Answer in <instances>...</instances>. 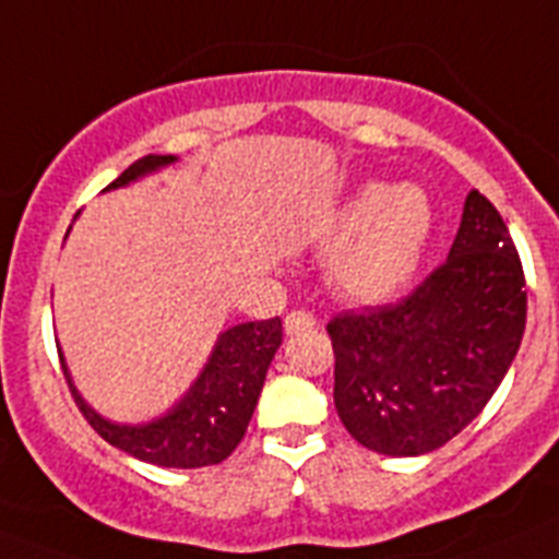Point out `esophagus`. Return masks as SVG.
<instances>
[{"instance_id": "obj_1", "label": "esophagus", "mask_w": 559, "mask_h": 559, "mask_svg": "<svg viewBox=\"0 0 559 559\" xmlns=\"http://www.w3.org/2000/svg\"><path fill=\"white\" fill-rule=\"evenodd\" d=\"M310 328H316V316L310 313V310H290V313L285 316V330H288V333H302V330Z\"/></svg>"}]
</instances>
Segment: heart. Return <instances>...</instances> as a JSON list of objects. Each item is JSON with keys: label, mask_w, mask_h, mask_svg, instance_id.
Wrapping results in <instances>:
<instances>
[{"label": "heart", "mask_w": 559, "mask_h": 559, "mask_svg": "<svg viewBox=\"0 0 559 559\" xmlns=\"http://www.w3.org/2000/svg\"><path fill=\"white\" fill-rule=\"evenodd\" d=\"M433 210L419 187L367 185L355 192L335 221L341 246L333 257V280L349 299L383 302L417 274Z\"/></svg>", "instance_id": "b5f03b06"}]
</instances>
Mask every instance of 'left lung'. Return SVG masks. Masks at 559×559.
I'll use <instances>...</instances> for the list:
<instances>
[{"label": "left lung", "mask_w": 559, "mask_h": 559, "mask_svg": "<svg viewBox=\"0 0 559 559\" xmlns=\"http://www.w3.org/2000/svg\"><path fill=\"white\" fill-rule=\"evenodd\" d=\"M523 328L521 257L496 206L471 190L445 263L400 302L330 319L335 412L374 453L437 451L490 403Z\"/></svg>", "instance_id": "8db88e82"}]
</instances>
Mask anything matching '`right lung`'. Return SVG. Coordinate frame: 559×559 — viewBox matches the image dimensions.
Masks as SVG:
<instances>
[{"label":"right lung","mask_w":559,"mask_h":559,"mask_svg":"<svg viewBox=\"0 0 559 559\" xmlns=\"http://www.w3.org/2000/svg\"><path fill=\"white\" fill-rule=\"evenodd\" d=\"M173 162V156H145L133 162L122 176L108 187H122L140 179L142 173ZM283 344V322L280 316L265 322H246L226 330L218 338V347L212 353L210 364L195 380L179 406L167 417L156 419L151 426H114L100 414H95L81 400L75 386L69 383V392L75 397L78 408L88 419L108 445L120 448L142 462L159 464V467H206L218 464L240 445L249 419L254 414L257 397L265 383V372L271 358Z\"/></svg>","instance_id":"obj_1"}]
</instances>
